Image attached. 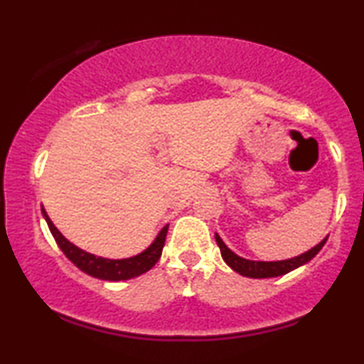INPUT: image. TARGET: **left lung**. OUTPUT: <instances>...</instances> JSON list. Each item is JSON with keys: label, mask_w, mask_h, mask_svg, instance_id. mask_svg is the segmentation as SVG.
<instances>
[{"label": "left lung", "mask_w": 364, "mask_h": 364, "mask_svg": "<svg viewBox=\"0 0 364 364\" xmlns=\"http://www.w3.org/2000/svg\"><path fill=\"white\" fill-rule=\"evenodd\" d=\"M216 242L221 249L223 259L226 260L229 267L234 269L235 272L240 275H245V277H254V279H267V277H279V275L289 274L290 270H294L300 265H304L315 257L316 254L320 252L321 247H323L326 239L321 240L318 245H315L314 249H310L309 252L299 255V257L287 259V260H277V262H255V260H247L239 257L237 254H234L231 249L228 247L226 244L223 242V239L216 234Z\"/></svg>", "instance_id": "8db88e82"}]
</instances>
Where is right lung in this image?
Wrapping results in <instances>:
<instances>
[{
	"instance_id": "1",
	"label": "right lung",
	"mask_w": 364,
	"mask_h": 364,
	"mask_svg": "<svg viewBox=\"0 0 364 364\" xmlns=\"http://www.w3.org/2000/svg\"><path fill=\"white\" fill-rule=\"evenodd\" d=\"M43 216L46 218L49 231L53 232L55 242H58L60 250H63L65 257H68L75 267H79L82 272L89 274L92 277H97L102 280H112V282L129 280L148 272V270L158 262V259L161 257V250H163V245H165L166 234H168V226H165L161 229V232L158 234L155 242H153L146 250H143L141 254H138L135 257H130V259L114 260V259L97 257L94 254H89L85 252V250L79 249L77 245L69 242V240L58 231V228H55L53 221L49 219L48 213L44 211V208H43Z\"/></svg>"
}]
</instances>
